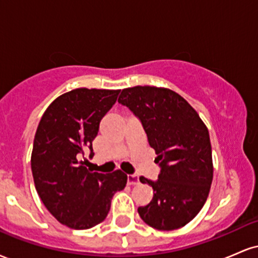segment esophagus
Returning a JSON list of instances; mask_svg holds the SVG:
<instances>
[{
	"label": "esophagus",
	"instance_id": "1",
	"mask_svg": "<svg viewBox=\"0 0 258 258\" xmlns=\"http://www.w3.org/2000/svg\"><path fill=\"white\" fill-rule=\"evenodd\" d=\"M138 176H136V174H128V176H127V184L128 185H136L138 184Z\"/></svg>",
	"mask_w": 258,
	"mask_h": 258
}]
</instances>
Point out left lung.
Returning <instances> with one entry per match:
<instances>
[{
  "instance_id": "8db88e82",
  "label": "left lung",
  "mask_w": 258,
  "mask_h": 258,
  "mask_svg": "<svg viewBox=\"0 0 258 258\" xmlns=\"http://www.w3.org/2000/svg\"><path fill=\"white\" fill-rule=\"evenodd\" d=\"M119 103L141 120L155 162L161 171L153 186V200L139 206L148 226L159 230L184 227L206 203L214 177L209 130L197 110L172 90L136 86L121 92Z\"/></svg>"
}]
</instances>
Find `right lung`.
Masks as SVG:
<instances>
[{
	"label": "right lung",
	"instance_id": "obj_1",
	"mask_svg": "<svg viewBox=\"0 0 258 258\" xmlns=\"http://www.w3.org/2000/svg\"><path fill=\"white\" fill-rule=\"evenodd\" d=\"M120 90L76 88L61 94L41 117L31 153L35 188L53 217L73 229H88L105 220L111 199L122 190L127 174L91 172L79 161Z\"/></svg>",
	"mask_w": 258,
	"mask_h": 258
}]
</instances>
